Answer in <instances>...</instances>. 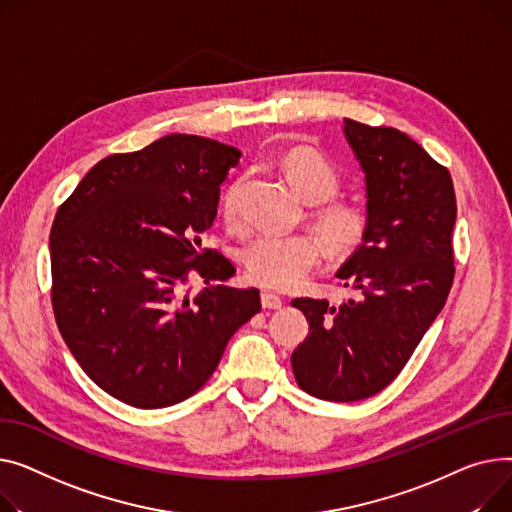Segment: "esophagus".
Instances as JSON below:
<instances>
[{"label":"esophagus","mask_w":512,"mask_h":512,"mask_svg":"<svg viewBox=\"0 0 512 512\" xmlns=\"http://www.w3.org/2000/svg\"><path fill=\"white\" fill-rule=\"evenodd\" d=\"M260 302H262V308L266 310H279L283 306V299L277 293H270V291H262Z\"/></svg>","instance_id":"esophagus-1"}]
</instances>
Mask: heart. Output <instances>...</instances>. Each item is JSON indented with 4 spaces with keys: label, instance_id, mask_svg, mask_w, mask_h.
<instances>
[{
    "label": "heart",
    "instance_id": "1",
    "mask_svg": "<svg viewBox=\"0 0 512 512\" xmlns=\"http://www.w3.org/2000/svg\"><path fill=\"white\" fill-rule=\"evenodd\" d=\"M281 171L304 202H327L314 210L312 219L330 252L345 256L362 246L370 225L366 208L357 202H328L339 190V175L333 165L314 148L295 146L281 157ZM237 198L239 188H233L223 200V217L229 225H235L239 219ZM320 258V244L312 235H262L244 252L248 277L260 287L281 291L302 283L318 266Z\"/></svg>",
    "mask_w": 512,
    "mask_h": 512
}]
</instances>
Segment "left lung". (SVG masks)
I'll use <instances>...</instances> for the list:
<instances>
[{"label": "left lung", "mask_w": 512, "mask_h": 512, "mask_svg": "<svg viewBox=\"0 0 512 512\" xmlns=\"http://www.w3.org/2000/svg\"><path fill=\"white\" fill-rule=\"evenodd\" d=\"M366 175V239L337 270L357 295L343 306L299 297L310 333L291 353L299 388L322 401L368 399L393 382L453 285V179L395 128L343 119Z\"/></svg>", "instance_id": "8db88e82"}]
</instances>
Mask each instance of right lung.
<instances>
[{"label":"right lung","mask_w":512,"mask_h":512,"mask_svg":"<svg viewBox=\"0 0 512 512\" xmlns=\"http://www.w3.org/2000/svg\"><path fill=\"white\" fill-rule=\"evenodd\" d=\"M239 157L219 140L169 134L105 157L59 206L49 235L55 320L86 376L117 401H186L260 312L258 289L219 285L235 268L200 239ZM192 278L205 283L194 298Z\"/></svg>","instance_id":"add662e5"}]
</instances>
